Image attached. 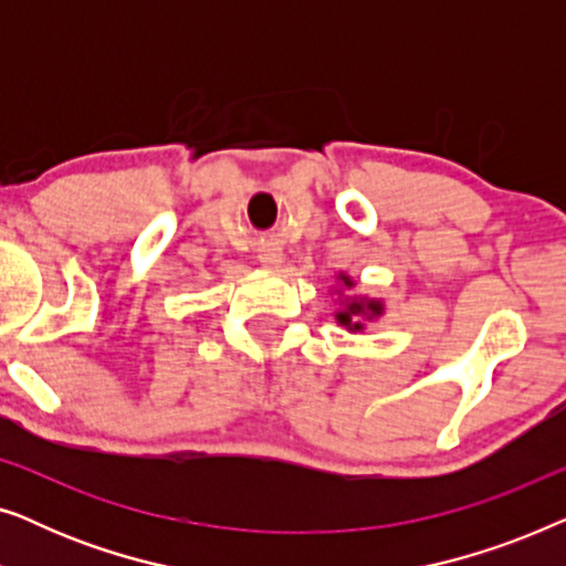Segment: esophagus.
<instances>
[{"label":"esophagus","mask_w":566,"mask_h":566,"mask_svg":"<svg viewBox=\"0 0 566 566\" xmlns=\"http://www.w3.org/2000/svg\"><path fill=\"white\" fill-rule=\"evenodd\" d=\"M260 262L265 268H281V262H283V254H281V250H275V247H268V250H262V254H260Z\"/></svg>","instance_id":"1"}]
</instances>
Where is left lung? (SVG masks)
Listing matches in <instances>:
<instances>
[{"label":"left lung","instance_id":"8db88e82","mask_svg":"<svg viewBox=\"0 0 566 566\" xmlns=\"http://www.w3.org/2000/svg\"><path fill=\"white\" fill-rule=\"evenodd\" d=\"M337 281L343 283L345 291H350L355 281L347 273H339ZM378 316H384V301L381 298H368V296H347L339 298V308L335 312V319L339 327L347 332H363L366 329V322H374Z\"/></svg>","mask_w":566,"mask_h":566}]
</instances>
